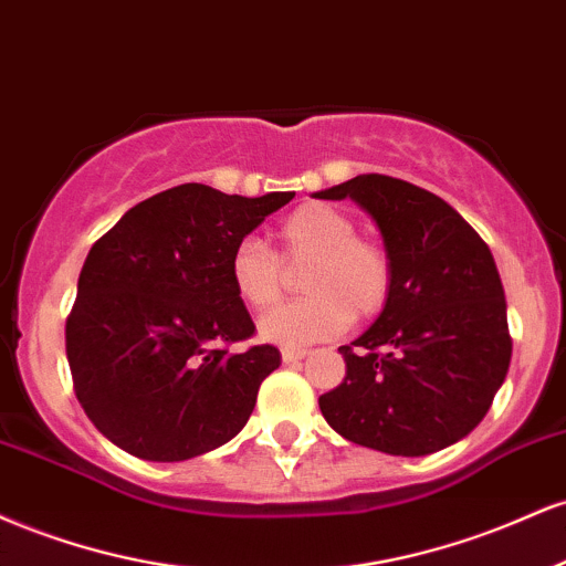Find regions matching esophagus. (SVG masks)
Segmentation results:
<instances>
[{
  "label": "esophagus",
  "mask_w": 566,
  "mask_h": 566,
  "mask_svg": "<svg viewBox=\"0 0 566 566\" xmlns=\"http://www.w3.org/2000/svg\"><path fill=\"white\" fill-rule=\"evenodd\" d=\"M283 363H296L302 360V357H307V349H298V347H285L283 352Z\"/></svg>",
  "instance_id": "obj_1"
}]
</instances>
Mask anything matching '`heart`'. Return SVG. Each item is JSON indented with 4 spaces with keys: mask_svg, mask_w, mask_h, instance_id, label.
<instances>
[{
    "mask_svg": "<svg viewBox=\"0 0 566 566\" xmlns=\"http://www.w3.org/2000/svg\"><path fill=\"white\" fill-rule=\"evenodd\" d=\"M277 254L256 238H243L230 254V285L251 310H270L283 294V265L307 264L302 291L307 298L270 312L259 323L268 342L298 344L334 338L352 317L368 321L387 307L395 285L389 251L357 235L355 222L328 203H304L275 230Z\"/></svg>",
    "mask_w": 566,
    "mask_h": 566,
    "instance_id": "1",
    "label": "heart"
}]
</instances>
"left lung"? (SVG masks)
I'll list each match as a JSON object with an SVG mask.
<instances>
[{"mask_svg": "<svg viewBox=\"0 0 566 566\" xmlns=\"http://www.w3.org/2000/svg\"><path fill=\"white\" fill-rule=\"evenodd\" d=\"M321 198H352L376 219L395 285L378 321L338 347L347 376L321 395L344 440L429 455L488 416L511 363L506 296L480 232L434 192L360 175Z\"/></svg>", "mask_w": 566, "mask_h": 566, "instance_id": "8db88e82", "label": "left lung"}]
</instances>
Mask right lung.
<instances>
[{
    "instance_id": "1",
    "label": "right lung",
    "mask_w": 566,
    "mask_h": 566,
    "mask_svg": "<svg viewBox=\"0 0 566 566\" xmlns=\"http://www.w3.org/2000/svg\"><path fill=\"white\" fill-rule=\"evenodd\" d=\"M294 198L188 182L97 238L65 321L73 391L99 434L145 461H188L238 434L281 365L230 285V254Z\"/></svg>"
}]
</instances>
